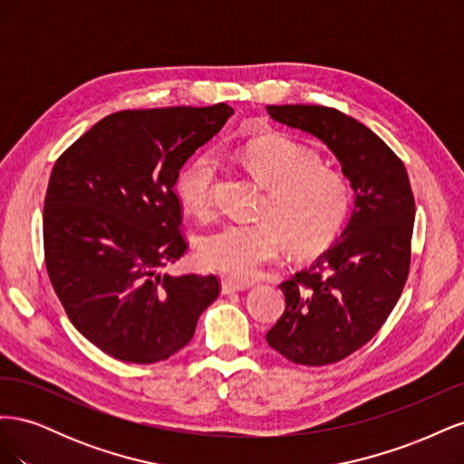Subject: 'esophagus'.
I'll use <instances>...</instances> for the list:
<instances>
[{
	"label": "esophagus",
	"instance_id": "esophagus-1",
	"mask_svg": "<svg viewBox=\"0 0 464 464\" xmlns=\"http://www.w3.org/2000/svg\"><path fill=\"white\" fill-rule=\"evenodd\" d=\"M249 286H251V285H247V283H236V280H230V278H222V283H220L222 294L242 292V290H247Z\"/></svg>",
	"mask_w": 464,
	"mask_h": 464
}]
</instances>
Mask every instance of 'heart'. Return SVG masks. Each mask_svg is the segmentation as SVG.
I'll use <instances>...</instances> for the list:
<instances>
[{"mask_svg":"<svg viewBox=\"0 0 464 464\" xmlns=\"http://www.w3.org/2000/svg\"><path fill=\"white\" fill-rule=\"evenodd\" d=\"M247 170L266 188L257 222H228L208 232L199 246L201 263L237 280L254 278L273 261L283 242L298 256H317L334 244L353 215L354 189L334 168L321 166L317 152L283 133L263 135L242 149ZM218 160L193 157L176 178L186 208L205 215L213 207Z\"/></svg>","mask_w":464,"mask_h":464,"instance_id":"heart-1","label":"heart"}]
</instances>
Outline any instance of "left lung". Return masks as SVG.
Wrapping results in <instances>:
<instances>
[{
    "mask_svg": "<svg viewBox=\"0 0 464 464\" xmlns=\"http://www.w3.org/2000/svg\"><path fill=\"white\" fill-rule=\"evenodd\" d=\"M266 111L325 143L354 189L341 240L280 285L286 310L266 333L290 362L327 366L372 341L395 307L411 269L414 195L402 160L354 118L310 104Z\"/></svg>",
    "mask_w": 464,
    "mask_h": 464,
    "instance_id": "1",
    "label": "left lung"
}]
</instances>
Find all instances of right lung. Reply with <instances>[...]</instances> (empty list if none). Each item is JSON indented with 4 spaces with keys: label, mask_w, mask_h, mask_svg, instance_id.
<instances>
[{
    "label": "right lung",
    "mask_w": 464,
    "mask_h": 464,
    "mask_svg": "<svg viewBox=\"0 0 464 464\" xmlns=\"http://www.w3.org/2000/svg\"><path fill=\"white\" fill-rule=\"evenodd\" d=\"M234 114L121 110L55 160L44 201L52 286L75 329L111 358L152 363L184 348L220 292L215 275L160 273L186 254L179 168Z\"/></svg>",
    "instance_id": "obj_1"
}]
</instances>
